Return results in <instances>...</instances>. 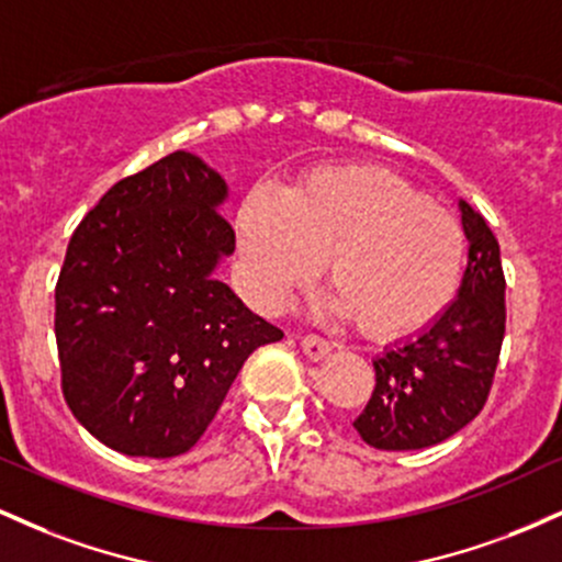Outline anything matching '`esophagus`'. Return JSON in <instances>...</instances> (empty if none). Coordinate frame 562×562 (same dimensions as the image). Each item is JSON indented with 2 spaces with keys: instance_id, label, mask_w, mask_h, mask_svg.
Returning <instances> with one entry per match:
<instances>
[{
  "instance_id": "esophagus-1",
  "label": "esophagus",
  "mask_w": 562,
  "mask_h": 562,
  "mask_svg": "<svg viewBox=\"0 0 562 562\" xmlns=\"http://www.w3.org/2000/svg\"><path fill=\"white\" fill-rule=\"evenodd\" d=\"M301 348L308 359H314V362H317V359H322L327 351H330L333 344L317 333H306V335H301Z\"/></svg>"
}]
</instances>
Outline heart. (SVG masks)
I'll use <instances>...</instances> for the list:
<instances>
[{"instance_id": "obj_1", "label": "heart", "mask_w": 562, "mask_h": 562, "mask_svg": "<svg viewBox=\"0 0 562 562\" xmlns=\"http://www.w3.org/2000/svg\"><path fill=\"white\" fill-rule=\"evenodd\" d=\"M243 282L272 308L327 262V285L370 338L430 327L462 285L468 237L449 209L378 166H322L285 198L250 190L237 211Z\"/></svg>"}]
</instances>
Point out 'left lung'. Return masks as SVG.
<instances>
[{"label": "left lung", "instance_id": "8db88e82", "mask_svg": "<svg viewBox=\"0 0 562 562\" xmlns=\"http://www.w3.org/2000/svg\"><path fill=\"white\" fill-rule=\"evenodd\" d=\"M468 269L457 299L428 330L378 357L375 391L353 420L362 441L412 451L447 441L479 417L494 385L505 338V272L499 243L460 200Z\"/></svg>", "mask_w": 562, "mask_h": 562}]
</instances>
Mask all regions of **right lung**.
Masks as SVG:
<instances>
[{
  "label": "right lung",
  "mask_w": 562,
  "mask_h": 562,
  "mask_svg": "<svg viewBox=\"0 0 562 562\" xmlns=\"http://www.w3.org/2000/svg\"><path fill=\"white\" fill-rule=\"evenodd\" d=\"M218 173L177 150L115 182L55 285L60 389L97 441L169 460L205 434L245 359L282 338L218 282L235 229Z\"/></svg>",
  "instance_id": "add662e5"
}]
</instances>
